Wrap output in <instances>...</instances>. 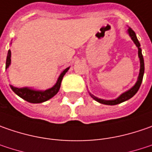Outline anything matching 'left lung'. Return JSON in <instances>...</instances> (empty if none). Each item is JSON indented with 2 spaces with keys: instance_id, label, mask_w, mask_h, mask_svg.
I'll return each mask as SVG.
<instances>
[{
  "instance_id": "8db88e82",
  "label": "left lung",
  "mask_w": 152,
  "mask_h": 152,
  "mask_svg": "<svg viewBox=\"0 0 152 152\" xmlns=\"http://www.w3.org/2000/svg\"><path fill=\"white\" fill-rule=\"evenodd\" d=\"M128 34L130 36L131 39L134 41V43L135 44V45L138 47V56H139V58H140V73H139V76H138L137 81L136 83L134 84V85L130 88L129 90H128L125 92H124L123 94H121L119 96L114 100H103V99H101V98H98V97L93 96L91 93L89 92V94L91 95V96L96 102H100L102 104H105V105H117V104H119V103H122V102H125V101H128L129 99H130L132 97L134 96L137 91H139L140 87V85L142 83V80H143V76H144V72H145V63H144V58L143 56H142V52H141V48H140V44L138 40L137 37H136V34L134 31L131 28L129 27L128 28Z\"/></svg>"
}]
</instances>
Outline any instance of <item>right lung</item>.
Masks as SVG:
<instances>
[{
    "instance_id": "right-lung-1",
    "label": "right lung",
    "mask_w": 152,
    "mask_h": 152,
    "mask_svg": "<svg viewBox=\"0 0 152 152\" xmlns=\"http://www.w3.org/2000/svg\"><path fill=\"white\" fill-rule=\"evenodd\" d=\"M10 65H11V50H9L8 52H7V61H6V69H7ZM69 67H67L66 69H64L61 72L55 85H53L51 88L47 89L45 91L34 90V89L29 88V87L18 88V87H15V86L12 85H10V87H11V89L12 90V91L14 92L16 95H18V96L27 101L28 102H30V103H41V102H46V101L50 100V98H52L55 95L57 94V92L60 90L62 78L68 71Z\"/></svg>"
}]
</instances>
